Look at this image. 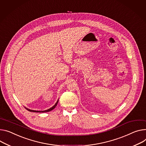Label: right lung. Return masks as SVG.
Masks as SVG:
<instances>
[{
    "instance_id": "add662e5",
    "label": "right lung",
    "mask_w": 146,
    "mask_h": 146,
    "mask_svg": "<svg viewBox=\"0 0 146 146\" xmlns=\"http://www.w3.org/2000/svg\"><path fill=\"white\" fill-rule=\"evenodd\" d=\"M58 101L57 102V103H56L52 108H51L50 109H47V110H43V111H37V110H30V109H27V108H26L27 110H29V111H33V112H47V111H51V110H52V109H54L55 108V106H57V104H58Z\"/></svg>"
}]
</instances>
